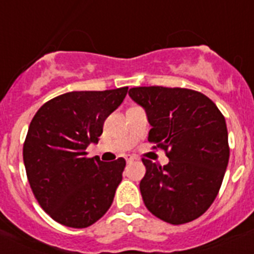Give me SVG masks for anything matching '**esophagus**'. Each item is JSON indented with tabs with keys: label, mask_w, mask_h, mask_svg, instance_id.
I'll return each instance as SVG.
<instances>
[{
	"label": "esophagus",
	"mask_w": 254,
	"mask_h": 254,
	"mask_svg": "<svg viewBox=\"0 0 254 254\" xmlns=\"http://www.w3.org/2000/svg\"><path fill=\"white\" fill-rule=\"evenodd\" d=\"M125 159H127V163H130V162H133V161H134V159H137V158H135V157H133V155H127V157H125Z\"/></svg>",
	"instance_id": "esophagus-1"
}]
</instances>
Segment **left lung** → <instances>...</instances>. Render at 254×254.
Returning a JSON list of instances; mask_svg holds the SVG:
<instances>
[{
	"label": "left lung",
	"mask_w": 254,
	"mask_h": 254,
	"mask_svg": "<svg viewBox=\"0 0 254 254\" xmlns=\"http://www.w3.org/2000/svg\"><path fill=\"white\" fill-rule=\"evenodd\" d=\"M129 96L146 111L153 149L165 150L170 159L161 166L142 158L143 203L170 224L195 220L216 199L228 165L224 116L212 100L187 88L135 87Z\"/></svg>",
	"instance_id": "obj_1"
}]
</instances>
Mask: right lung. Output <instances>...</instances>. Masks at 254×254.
<instances>
[{"instance_id": "add662e5", "label": "right lung", "mask_w": 254, "mask_h": 254, "mask_svg": "<svg viewBox=\"0 0 254 254\" xmlns=\"http://www.w3.org/2000/svg\"><path fill=\"white\" fill-rule=\"evenodd\" d=\"M127 87L67 92L42 105L30 123L23 162L30 187L43 211L59 224L87 228L113 203L125 159L87 157L104 121L120 107Z\"/></svg>"}]
</instances>
